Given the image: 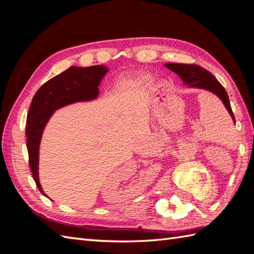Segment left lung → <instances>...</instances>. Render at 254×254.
<instances>
[{
  "label": "left lung",
  "mask_w": 254,
  "mask_h": 254,
  "mask_svg": "<svg viewBox=\"0 0 254 254\" xmlns=\"http://www.w3.org/2000/svg\"><path fill=\"white\" fill-rule=\"evenodd\" d=\"M166 67L179 75L180 78L183 80V83L188 85L189 87L206 89L208 91H212V93L216 96H218L220 100L224 102L226 109L228 110L229 115L231 116L234 122L236 123L234 112L231 110V107H230V101L228 98L227 91L225 90L223 85L213 76L212 73L201 66L195 65V64L166 63Z\"/></svg>",
  "instance_id": "obj_1"
}]
</instances>
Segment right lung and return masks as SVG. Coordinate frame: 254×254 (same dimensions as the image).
<instances>
[{
  "mask_svg": "<svg viewBox=\"0 0 254 254\" xmlns=\"http://www.w3.org/2000/svg\"><path fill=\"white\" fill-rule=\"evenodd\" d=\"M108 72L104 65L88 67L71 66L66 71L48 80L37 90L27 116V149L32 177L39 191L42 190L38 176L39 145L47 122L56 110L77 101H88L97 98L98 86ZM47 196V195H46Z\"/></svg>",
  "mask_w": 254,
  "mask_h": 254,
  "instance_id": "add662e5",
  "label": "right lung"
}]
</instances>
